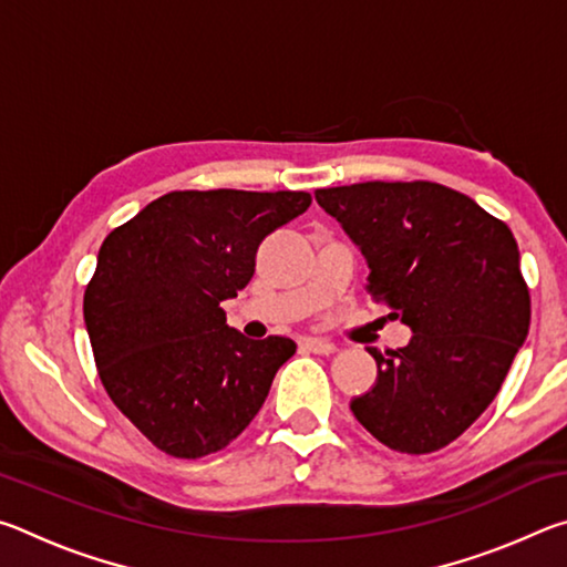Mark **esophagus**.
Segmentation results:
<instances>
[{
  "label": "esophagus",
  "instance_id": "obj_1",
  "mask_svg": "<svg viewBox=\"0 0 567 567\" xmlns=\"http://www.w3.org/2000/svg\"><path fill=\"white\" fill-rule=\"evenodd\" d=\"M305 348L315 354H332L334 352V344L330 340H322V338H305Z\"/></svg>",
  "mask_w": 567,
  "mask_h": 567
}]
</instances>
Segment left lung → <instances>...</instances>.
<instances>
[{
	"mask_svg": "<svg viewBox=\"0 0 567 567\" xmlns=\"http://www.w3.org/2000/svg\"><path fill=\"white\" fill-rule=\"evenodd\" d=\"M315 199L370 267L368 292L412 330L382 352L372 390L350 402L372 437L425 455L495 400L530 328V292L511 227L437 182H360Z\"/></svg>",
	"mask_w": 567,
	"mask_h": 567,
	"instance_id": "1",
	"label": "left lung"
}]
</instances>
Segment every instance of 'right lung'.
<instances>
[{
  "mask_svg": "<svg viewBox=\"0 0 567 567\" xmlns=\"http://www.w3.org/2000/svg\"><path fill=\"white\" fill-rule=\"evenodd\" d=\"M310 203L290 189L169 192L104 237L84 290L94 362L114 405L162 453L227 447L295 354L290 338L229 328L219 302L252 280L262 239Z\"/></svg>",
  "mask_w": 567,
  "mask_h": 567,
  "instance_id": "obj_1",
  "label": "right lung"
}]
</instances>
